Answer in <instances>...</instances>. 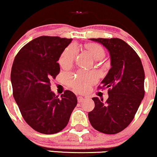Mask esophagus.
<instances>
[{
    "label": "esophagus",
    "instance_id": "esophagus-1",
    "mask_svg": "<svg viewBox=\"0 0 157 157\" xmlns=\"http://www.w3.org/2000/svg\"><path fill=\"white\" fill-rule=\"evenodd\" d=\"M77 101H78L79 103H81V102L84 101L85 98L82 96H78V97H77Z\"/></svg>",
    "mask_w": 157,
    "mask_h": 157
}]
</instances>
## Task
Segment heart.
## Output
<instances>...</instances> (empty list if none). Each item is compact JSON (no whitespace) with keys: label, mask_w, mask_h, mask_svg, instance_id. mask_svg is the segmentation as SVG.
I'll return each mask as SVG.
<instances>
[{"label":"heart","mask_w":157,"mask_h":157,"mask_svg":"<svg viewBox=\"0 0 157 157\" xmlns=\"http://www.w3.org/2000/svg\"><path fill=\"white\" fill-rule=\"evenodd\" d=\"M86 48L94 60H100L104 56L105 51L103 47L100 45L90 43L87 45ZM75 53H76V48L74 45H71L67 47L59 59V63L61 66L67 67L72 64L75 59ZM96 80L97 77L94 73L81 71L77 73L74 78L69 80V84L79 92H83L86 90V89L90 85L96 82Z\"/></svg>","instance_id":"obj_1"}]
</instances>
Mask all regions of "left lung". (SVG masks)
<instances>
[{
    "label": "left lung",
    "instance_id": "8db88e82",
    "mask_svg": "<svg viewBox=\"0 0 157 157\" xmlns=\"http://www.w3.org/2000/svg\"><path fill=\"white\" fill-rule=\"evenodd\" d=\"M109 52L111 69L101 81V88H109L106 101L98 97L93 111L88 113L91 125L106 134H116L133 120L144 97L145 74L136 51L119 38H91Z\"/></svg>",
    "mask_w": 157,
    "mask_h": 157
}]
</instances>
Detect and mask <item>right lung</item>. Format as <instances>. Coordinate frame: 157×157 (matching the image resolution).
<instances>
[{
    "instance_id": "obj_1",
    "label": "right lung",
    "mask_w": 157,
    "mask_h": 157,
    "mask_svg": "<svg viewBox=\"0 0 157 157\" xmlns=\"http://www.w3.org/2000/svg\"><path fill=\"white\" fill-rule=\"evenodd\" d=\"M72 39L40 36L21 48L11 72L13 95L26 122L36 131L54 134L68 124L77 104L74 93L61 98L51 90V80L60 72L58 61Z\"/></svg>"
}]
</instances>
